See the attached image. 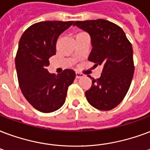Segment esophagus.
<instances>
[{"label": "esophagus", "instance_id": "esophagus-1", "mask_svg": "<svg viewBox=\"0 0 150 150\" xmlns=\"http://www.w3.org/2000/svg\"><path fill=\"white\" fill-rule=\"evenodd\" d=\"M75 76H76V79H79V78L83 77V75L82 74V73L75 72Z\"/></svg>", "mask_w": 150, "mask_h": 150}]
</instances>
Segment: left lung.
Here are the masks:
<instances>
[{"instance_id":"1","label":"left lung","mask_w":150,"mask_h":150,"mask_svg":"<svg viewBox=\"0 0 150 150\" xmlns=\"http://www.w3.org/2000/svg\"><path fill=\"white\" fill-rule=\"evenodd\" d=\"M73 26L90 34L93 48L88 60L95 63L94 67H102L100 77L93 79L86 98L97 109L111 110L123 100L132 81L134 67L131 44L122 28L105 19L76 21Z\"/></svg>"}]
</instances>
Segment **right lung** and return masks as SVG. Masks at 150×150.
Returning a JSON list of instances; mask_svg holds the SVG:
<instances>
[{"label": "right lung", "mask_w": 150, "mask_h": 150, "mask_svg": "<svg viewBox=\"0 0 150 150\" xmlns=\"http://www.w3.org/2000/svg\"><path fill=\"white\" fill-rule=\"evenodd\" d=\"M73 21H45L27 28L19 40L16 67L19 87L25 98L42 112L57 111L64 104L75 72L65 69L55 75L48 71L49 59L56 54L58 37Z\"/></svg>", "instance_id": "add662e5"}]
</instances>
